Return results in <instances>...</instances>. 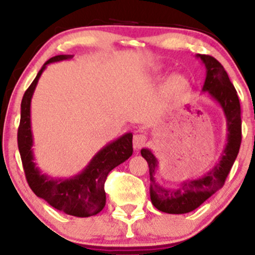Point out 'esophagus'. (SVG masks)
Listing matches in <instances>:
<instances>
[{
	"mask_svg": "<svg viewBox=\"0 0 255 255\" xmlns=\"http://www.w3.org/2000/svg\"><path fill=\"white\" fill-rule=\"evenodd\" d=\"M146 141H147V136H146L144 133L139 131V133L134 134L133 145H134V148H135V150H140V148H141L142 146L146 144Z\"/></svg>",
	"mask_w": 255,
	"mask_h": 255,
	"instance_id": "esophagus-1",
	"label": "esophagus"
}]
</instances>
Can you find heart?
<instances>
[{"label":"heart","mask_w":255,"mask_h":255,"mask_svg":"<svg viewBox=\"0 0 255 255\" xmlns=\"http://www.w3.org/2000/svg\"><path fill=\"white\" fill-rule=\"evenodd\" d=\"M189 89L188 79L181 74H174L166 80L165 83V93L169 99L175 101V99L181 98L184 93Z\"/></svg>","instance_id":"heart-1"}]
</instances>
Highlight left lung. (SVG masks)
Returning a JSON list of instances; mask_svg holds the SVG:
<instances>
[{
  "label": "left lung",
  "mask_w": 255,
  "mask_h": 255,
  "mask_svg": "<svg viewBox=\"0 0 255 255\" xmlns=\"http://www.w3.org/2000/svg\"><path fill=\"white\" fill-rule=\"evenodd\" d=\"M206 68L203 92L217 103L227 119V144L216 165L201 176L187 180L175 187L158 183L156 172L158 159L150 148H142L150 169V197L153 206L159 211L171 215H182L198 209L204 201L223 187L231 166L238 157L241 145V108L235 87L231 84L224 67L209 55H195Z\"/></svg>",
  "instance_id": "8db88e82"
}]
</instances>
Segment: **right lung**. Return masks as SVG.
I'll return each instance as SVG.
<instances>
[{
  "label": "right lung",
  "mask_w": 255,
  "mask_h": 255,
  "mask_svg": "<svg viewBox=\"0 0 255 255\" xmlns=\"http://www.w3.org/2000/svg\"><path fill=\"white\" fill-rule=\"evenodd\" d=\"M73 58V55H57L46 61L32 81L21 101V116L17 130V146L27 182L38 198L52 207L74 217L97 215L105 206L104 183L114 168L126 162L133 153V134L125 133L101 148L89 164L69 178L51 177L43 174L34 162L33 135L31 129V101L40 75L46 66Z\"/></svg>",
  "instance_id": "1"
}]
</instances>
